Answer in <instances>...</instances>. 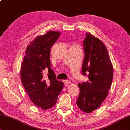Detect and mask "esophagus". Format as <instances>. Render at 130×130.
<instances>
[{
  "instance_id": "1",
  "label": "esophagus",
  "mask_w": 130,
  "mask_h": 130,
  "mask_svg": "<svg viewBox=\"0 0 130 130\" xmlns=\"http://www.w3.org/2000/svg\"><path fill=\"white\" fill-rule=\"evenodd\" d=\"M63 82L66 84H71V81H68V80H64Z\"/></svg>"
}]
</instances>
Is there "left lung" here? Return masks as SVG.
I'll return each instance as SVG.
<instances>
[{
    "instance_id": "8db88e82",
    "label": "left lung",
    "mask_w": 130,
    "mask_h": 130,
    "mask_svg": "<svg viewBox=\"0 0 130 130\" xmlns=\"http://www.w3.org/2000/svg\"><path fill=\"white\" fill-rule=\"evenodd\" d=\"M83 46L85 56L82 74H88L89 80L78 84L80 92L77 105L81 111L89 113L99 108L108 95L113 67L106 47L98 38L86 33Z\"/></svg>"
}]
</instances>
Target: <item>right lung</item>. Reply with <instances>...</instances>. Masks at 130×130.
I'll return each instance as SVG.
<instances>
[{"label":"right lung","instance_id":"add662e5","mask_svg":"<svg viewBox=\"0 0 130 130\" xmlns=\"http://www.w3.org/2000/svg\"><path fill=\"white\" fill-rule=\"evenodd\" d=\"M60 32L50 31L38 36L25 51L21 64L20 77L25 91L34 104L42 109H49L55 106L63 90V83L57 81L51 67L50 52L52 45ZM48 70L46 78L43 74Z\"/></svg>","mask_w":130,"mask_h":130}]
</instances>
